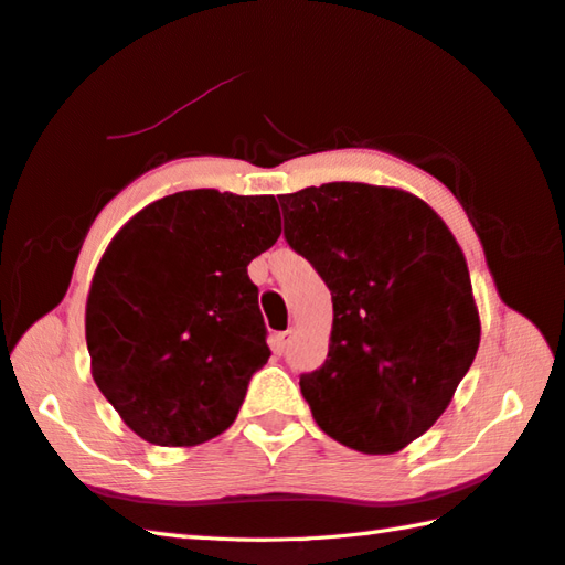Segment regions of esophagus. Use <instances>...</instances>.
<instances>
[{"label": "esophagus", "mask_w": 565, "mask_h": 565, "mask_svg": "<svg viewBox=\"0 0 565 565\" xmlns=\"http://www.w3.org/2000/svg\"><path fill=\"white\" fill-rule=\"evenodd\" d=\"M291 338H294V328L284 330V333H276V335L271 338V345H274V350H276V352H284L286 348L291 345Z\"/></svg>", "instance_id": "esophagus-1"}]
</instances>
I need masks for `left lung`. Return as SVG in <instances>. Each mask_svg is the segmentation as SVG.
<instances>
[{
  "mask_svg": "<svg viewBox=\"0 0 565 565\" xmlns=\"http://www.w3.org/2000/svg\"><path fill=\"white\" fill-rule=\"evenodd\" d=\"M286 242L333 296L328 360L301 394L330 438L399 452L452 402L480 348L466 254L434 207L370 183L279 198Z\"/></svg>",
  "mask_w": 565,
  "mask_h": 565,
  "instance_id": "obj_1",
  "label": "left lung"
}]
</instances>
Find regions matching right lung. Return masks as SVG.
<instances>
[{
	"instance_id": "add662e5",
	"label": "right lung",
	"mask_w": 565,
	"mask_h": 565,
	"mask_svg": "<svg viewBox=\"0 0 565 565\" xmlns=\"http://www.w3.org/2000/svg\"><path fill=\"white\" fill-rule=\"evenodd\" d=\"M281 235L274 195L201 188L119 227L93 274L85 340L97 390L153 446L232 426L271 350L247 264Z\"/></svg>"
}]
</instances>
